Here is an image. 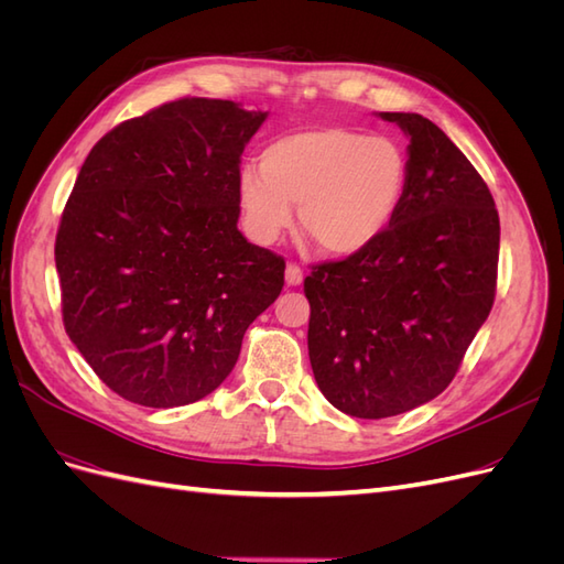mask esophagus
I'll return each mask as SVG.
<instances>
[{"instance_id":"esophagus-1","label":"esophagus","mask_w":564,"mask_h":564,"mask_svg":"<svg viewBox=\"0 0 564 564\" xmlns=\"http://www.w3.org/2000/svg\"><path fill=\"white\" fill-rule=\"evenodd\" d=\"M284 280H286L289 286L301 284V282H303V270H301V265L289 263V265H286V272H284Z\"/></svg>"}]
</instances>
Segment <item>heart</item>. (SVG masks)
<instances>
[{
	"instance_id": "heart-1",
	"label": "heart",
	"mask_w": 564,
	"mask_h": 564,
	"mask_svg": "<svg viewBox=\"0 0 564 564\" xmlns=\"http://www.w3.org/2000/svg\"><path fill=\"white\" fill-rule=\"evenodd\" d=\"M409 183L406 150L388 135L346 127L284 133L245 166L237 199L253 242L275 245L294 226L329 256L369 249L398 216Z\"/></svg>"
}]
</instances>
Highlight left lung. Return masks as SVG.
Segmentation results:
<instances>
[{"label": "left lung", "mask_w": 564, "mask_h": 564, "mask_svg": "<svg viewBox=\"0 0 564 564\" xmlns=\"http://www.w3.org/2000/svg\"><path fill=\"white\" fill-rule=\"evenodd\" d=\"M409 135L398 216L369 249L313 265L308 355L336 409L386 419L437 398L497 294L499 214L482 176L431 119L381 112Z\"/></svg>", "instance_id": "1"}]
</instances>
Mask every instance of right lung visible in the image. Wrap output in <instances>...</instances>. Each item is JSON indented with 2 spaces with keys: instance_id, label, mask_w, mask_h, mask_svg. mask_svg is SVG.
<instances>
[{
  "instance_id": "right-lung-1",
  "label": "right lung",
  "mask_w": 564,
  "mask_h": 564,
  "mask_svg": "<svg viewBox=\"0 0 564 564\" xmlns=\"http://www.w3.org/2000/svg\"><path fill=\"white\" fill-rule=\"evenodd\" d=\"M265 117L181 98L127 119L84 160L56 235L63 324L119 398H207L280 296L284 259L237 230L242 152Z\"/></svg>"
}]
</instances>
